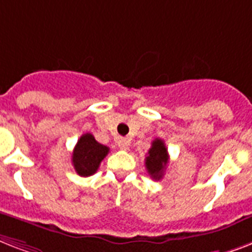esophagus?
I'll use <instances>...</instances> for the list:
<instances>
[{
  "label": "esophagus",
  "mask_w": 252,
  "mask_h": 252,
  "mask_svg": "<svg viewBox=\"0 0 252 252\" xmlns=\"http://www.w3.org/2000/svg\"><path fill=\"white\" fill-rule=\"evenodd\" d=\"M117 146L120 147V150H127L128 140L126 138H118L117 139Z\"/></svg>",
  "instance_id": "1"
}]
</instances>
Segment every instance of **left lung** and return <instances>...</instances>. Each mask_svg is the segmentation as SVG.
Returning a JSON list of instances; mask_svg holds the SVG:
<instances>
[{
    "instance_id": "obj_1",
    "label": "left lung",
    "mask_w": 252,
    "mask_h": 252,
    "mask_svg": "<svg viewBox=\"0 0 252 252\" xmlns=\"http://www.w3.org/2000/svg\"><path fill=\"white\" fill-rule=\"evenodd\" d=\"M168 160V150H166L164 142L161 139H155L146 158V168L154 180L162 178Z\"/></svg>"
}]
</instances>
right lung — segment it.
Segmentation results:
<instances>
[{"label": "right lung", "mask_w": 252, "mask_h": 252, "mask_svg": "<svg viewBox=\"0 0 252 252\" xmlns=\"http://www.w3.org/2000/svg\"><path fill=\"white\" fill-rule=\"evenodd\" d=\"M109 148L102 146L92 134H83L72 151V165L80 177H90L97 172Z\"/></svg>", "instance_id": "add662e5"}]
</instances>
